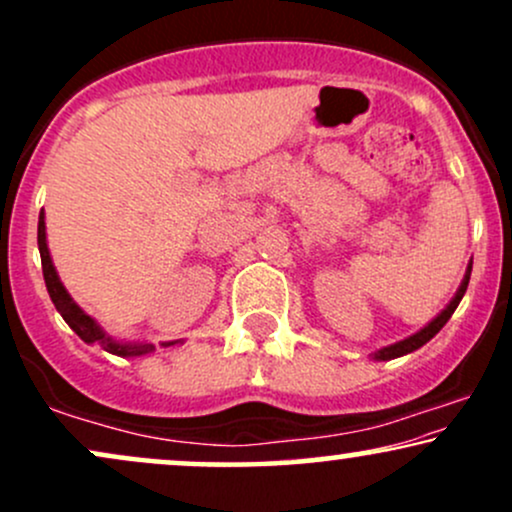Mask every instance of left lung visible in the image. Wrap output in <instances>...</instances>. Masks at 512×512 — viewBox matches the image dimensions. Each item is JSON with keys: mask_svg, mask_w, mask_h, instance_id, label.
<instances>
[{"mask_svg": "<svg viewBox=\"0 0 512 512\" xmlns=\"http://www.w3.org/2000/svg\"><path fill=\"white\" fill-rule=\"evenodd\" d=\"M469 274H472V260H469V264H467V272H464V276H462L460 289L455 291V296L450 298V303L445 305V308L440 310V313H438L436 317H433V320L428 322V325L421 327L419 332L409 334V337L399 339V342H395V344L380 346V349H375L373 354H370V358H373V361H392V358L407 356V354H411V351L421 349V346H424L426 342H431V339L436 337V334H438L440 330H443V325H445V322L450 320L452 313H455L457 305H460L462 296H464V291H467V286H469Z\"/></svg>", "mask_w": 512, "mask_h": 512, "instance_id": "left-lung-1", "label": "left lung"}]
</instances>
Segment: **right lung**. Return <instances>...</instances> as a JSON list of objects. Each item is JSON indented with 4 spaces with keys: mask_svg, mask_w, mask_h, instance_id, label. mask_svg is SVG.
I'll return each instance as SVG.
<instances>
[{
    "mask_svg": "<svg viewBox=\"0 0 512 512\" xmlns=\"http://www.w3.org/2000/svg\"><path fill=\"white\" fill-rule=\"evenodd\" d=\"M38 250H40V260H43V276H45V286H48V293L55 303L57 313L64 317L72 330L79 334L81 342L86 344H98L103 351L113 356H122V358H137V356H146L156 349L154 344H146V342H125V339H115L110 337L108 332L103 330L101 322L96 317H91L81 308L79 303L74 301L72 293L64 289L60 274H57L55 262H52L50 248H48V231H45V211H40V219H38ZM182 344V339H175V342H161L163 349L168 346H178Z\"/></svg>",
    "mask_w": 512,
    "mask_h": 512,
    "instance_id": "obj_1",
    "label": "right lung"
}]
</instances>
